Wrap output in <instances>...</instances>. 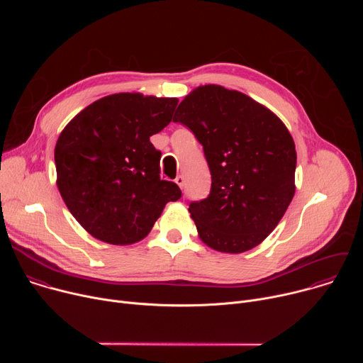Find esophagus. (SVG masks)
Returning a JSON list of instances; mask_svg holds the SVG:
<instances>
[{"mask_svg": "<svg viewBox=\"0 0 363 363\" xmlns=\"http://www.w3.org/2000/svg\"><path fill=\"white\" fill-rule=\"evenodd\" d=\"M175 182L179 185V188H184V182H185V179H184V177H182V175H178V177L175 178Z\"/></svg>", "mask_w": 363, "mask_h": 363, "instance_id": "obj_1", "label": "esophagus"}]
</instances>
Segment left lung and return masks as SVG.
<instances>
[{"label": "left lung", "mask_w": 363, "mask_h": 363, "mask_svg": "<svg viewBox=\"0 0 363 363\" xmlns=\"http://www.w3.org/2000/svg\"><path fill=\"white\" fill-rule=\"evenodd\" d=\"M174 122L195 135L211 172L208 196L189 203L201 240L223 252L260 244L294 195L297 157L284 123L244 93L217 84L192 90Z\"/></svg>", "instance_id": "left-lung-1"}]
</instances>
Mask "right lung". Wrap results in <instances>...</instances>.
<instances>
[{
  "label": "right lung",
  "mask_w": 363,
  "mask_h": 363,
  "mask_svg": "<svg viewBox=\"0 0 363 363\" xmlns=\"http://www.w3.org/2000/svg\"><path fill=\"white\" fill-rule=\"evenodd\" d=\"M178 99L118 93L96 100L62 132L57 186L94 238L126 245L145 238L164 206L182 195L161 178V150L149 138L172 121Z\"/></svg>",
  "instance_id": "obj_1"
}]
</instances>
